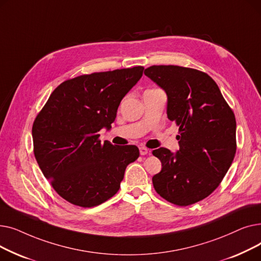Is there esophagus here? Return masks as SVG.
<instances>
[{
	"mask_svg": "<svg viewBox=\"0 0 261 261\" xmlns=\"http://www.w3.org/2000/svg\"><path fill=\"white\" fill-rule=\"evenodd\" d=\"M149 152H150L149 149H147L146 147H140V153H141V155H146Z\"/></svg>",
	"mask_w": 261,
	"mask_h": 261,
	"instance_id": "34e87169",
	"label": "esophagus"
}]
</instances>
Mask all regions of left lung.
<instances>
[{
    "instance_id": "8db88e82",
    "label": "left lung",
    "mask_w": 261,
    "mask_h": 261,
    "mask_svg": "<svg viewBox=\"0 0 261 261\" xmlns=\"http://www.w3.org/2000/svg\"><path fill=\"white\" fill-rule=\"evenodd\" d=\"M145 75L167 94V116L179 126L180 150L152 151L162 163L153 175L156 193L187 206L219 186L236 154V118L215 80L206 73L177 65H152Z\"/></svg>"
}]
</instances>
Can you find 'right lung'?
Listing matches in <instances>:
<instances>
[{
	"label": "right lung",
	"instance_id": "1",
	"mask_svg": "<svg viewBox=\"0 0 261 261\" xmlns=\"http://www.w3.org/2000/svg\"><path fill=\"white\" fill-rule=\"evenodd\" d=\"M143 71V66H134L65 80L37 115L35 158L53 188L67 202L93 207L112 198L127 166L140 156L134 145L101 144L98 132L111 128L121 99Z\"/></svg>",
	"mask_w": 261,
	"mask_h": 261
}]
</instances>
